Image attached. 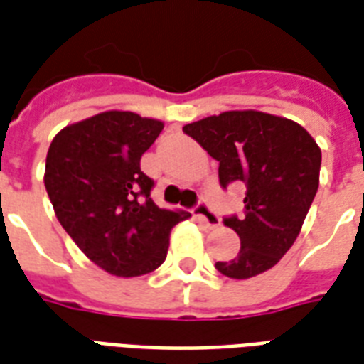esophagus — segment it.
I'll return each instance as SVG.
<instances>
[{"label": "esophagus", "instance_id": "1", "mask_svg": "<svg viewBox=\"0 0 364 364\" xmlns=\"http://www.w3.org/2000/svg\"><path fill=\"white\" fill-rule=\"evenodd\" d=\"M194 215L198 217L200 221L204 223L208 228H215L221 225V219H219V215H217L215 211L211 210L210 204H208L205 200H200L198 204H196V208H194Z\"/></svg>", "mask_w": 364, "mask_h": 364}]
</instances>
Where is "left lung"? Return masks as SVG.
Instances as JSON below:
<instances>
[{"mask_svg":"<svg viewBox=\"0 0 364 364\" xmlns=\"http://www.w3.org/2000/svg\"><path fill=\"white\" fill-rule=\"evenodd\" d=\"M219 162V183L245 185L242 215L225 217L240 236L223 276L247 279L270 270L299 236L319 187L321 149L296 122L260 111H227L183 126Z\"/></svg>","mask_w":364,"mask_h":364,"instance_id":"left-lung-1","label":"left lung"}]
</instances>
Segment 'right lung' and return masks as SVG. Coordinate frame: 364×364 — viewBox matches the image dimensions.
<instances>
[{"instance_id": "obj_1", "label": "right lung", "mask_w": 364, "mask_h": 364, "mask_svg": "<svg viewBox=\"0 0 364 364\" xmlns=\"http://www.w3.org/2000/svg\"><path fill=\"white\" fill-rule=\"evenodd\" d=\"M164 124L130 111H105L65 126L47 153L45 188L60 225L94 264L134 277L166 260L185 211L162 210L139 160Z\"/></svg>"}]
</instances>
